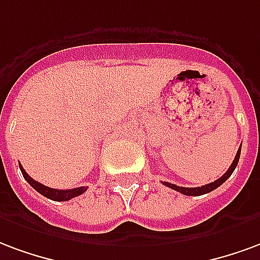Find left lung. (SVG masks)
I'll list each match as a JSON object with an SVG mask.
<instances>
[{
  "label": "left lung",
  "instance_id": "left-lung-1",
  "mask_svg": "<svg viewBox=\"0 0 260 260\" xmlns=\"http://www.w3.org/2000/svg\"><path fill=\"white\" fill-rule=\"evenodd\" d=\"M240 155H241V147L238 148V151H237V155L236 158H234V160H233V164H231V166L229 168V170H227L226 173L221 176L220 179H217L216 181H213V183H209V184H205L202 185V187H194V188H188V187H180V185H176V184H170V183H168V181H162L166 187H169V188H172V190L174 191H179V192H181V194L184 195H188V197H198V195H204V194H208V192H210V191L216 190L217 187H220L224 181H226L229 177H230L231 174H233V172H234V169L237 168V165H238V159H240Z\"/></svg>",
  "mask_w": 260,
  "mask_h": 260
}]
</instances>
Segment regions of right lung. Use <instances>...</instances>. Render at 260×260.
<instances>
[{
	"instance_id": "add662e5",
	"label": "right lung",
	"mask_w": 260,
	"mask_h": 260,
	"mask_svg": "<svg viewBox=\"0 0 260 260\" xmlns=\"http://www.w3.org/2000/svg\"><path fill=\"white\" fill-rule=\"evenodd\" d=\"M19 168H20V172L23 174L24 180L33 187L34 190L41 195H44L45 198H50L52 201H69L72 198H75V197H79L87 190L86 187H79V188H72V190H55V188H51V187H45L44 184H41L39 181L31 179L20 164H19Z\"/></svg>"
}]
</instances>
